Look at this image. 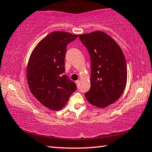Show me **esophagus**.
<instances>
[{
	"label": "esophagus",
	"mask_w": 152,
	"mask_h": 152,
	"mask_svg": "<svg viewBox=\"0 0 152 152\" xmlns=\"http://www.w3.org/2000/svg\"><path fill=\"white\" fill-rule=\"evenodd\" d=\"M76 86H79V84H80V80H78L76 81Z\"/></svg>",
	"instance_id": "34e87169"
}]
</instances>
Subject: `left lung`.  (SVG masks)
<instances>
[{
  "mask_svg": "<svg viewBox=\"0 0 152 152\" xmlns=\"http://www.w3.org/2000/svg\"><path fill=\"white\" fill-rule=\"evenodd\" d=\"M91 60V89L85 94L89 103L104 108L121 96L127 80V69L120 46L107 33L96 31L79 35Z\"/></svg>",
  "mask_w": 152,
  "mask_h": 152,
  "instance_id": "left-lung-1",
  "label": "left lung"
}]
</instances>
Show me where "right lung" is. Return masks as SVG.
<instances>
[{"mask_svg":"<svg viewBox=\"0 0 152 152\" xmlns=\"http://www.w3.org/2000/svg\"><path fill=\"white\" fill-rule=\"evenodd\" d=\"M78 37L64 31L48 34L33 49L28 61L27 80L31 92L53 110L65 107L76 85L64 74L66 45Z\"/></svg>","mask_w":152,"mask_h":152,"instance_id":"add662e5","label":"right lung"}]
</instances>
